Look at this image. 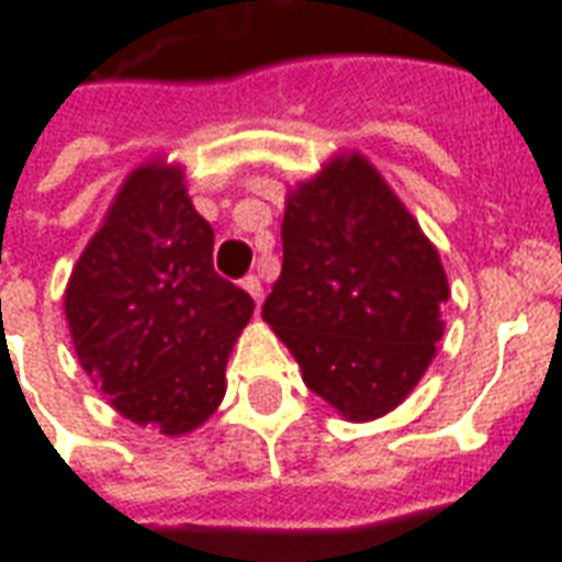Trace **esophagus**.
I'll use <instances>...</instances> for the list:
<instances>
[{"mask_svg":"<svg viewBox=\"0 0 562 562\" xmlns=\"http://www.w3.org/2000/svg\"><path fill=\"white\" fill-rule=\"evenodd\" d=\"M244 289L252 294V301H256V304H261V301H265V285H261V280H258V277H252V273H249V277L244 280Z\"/></svg>","mask_w":562,"mask_h":562,"instance_id":"obj_1","label":"esophagus"}]
</instances>
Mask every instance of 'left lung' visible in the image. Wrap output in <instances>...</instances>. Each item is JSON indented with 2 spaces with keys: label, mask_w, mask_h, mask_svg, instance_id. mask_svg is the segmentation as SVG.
<instances>
[{
  "label": "left lung",
  "mask_w": 562,
  "mask_h": 562,
  "mask_svg": "<svg viewBox=\"0 0 562 562\" xmlns=\"http://www.w3.org/2000/svg\"><path fill=\"white\" fill-rule=\"evenodd\" d=\"M446 301L436 246L361 153L289 192L261 316L342 418L373 422L406 401L442 340Z\"/></svg>",
  "instance_id": "8db88e82"
}]
</instances>
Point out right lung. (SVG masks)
Instances as JSON below:
<instances>
[{
    "mask_svg": "<svg viewBox=\"0 0 562 562\" xmlns=\"http://www.w3.org/2000/svg\"><path fill=\"white\" fill-rule=\"evenodd\" d=\"M252 297L213 270V228L183 168L147 161L120 186L66 285L80 367L116 413L165 436L204 424Z\"/></svg>",
    "mask_w": 562,
    "mask_h": 562,
    "instance_id": "right-lung-1",
    "label": "right lung"
}]
</instances>
